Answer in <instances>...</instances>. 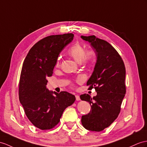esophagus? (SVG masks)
<instances>
[{
  "instance_id": "esophagus-1",
  "label": "esophagus",
  "mask_w": 147,
  "mask_h": 147,
  "mask_svg": "<svg viewBox=\"0 0 147 147\" xmlns=\"http://www.w3.org/2000/svg\"><path fill=\"white\" fill-rule=\"evenodd\" d=\"M76 100H77V101H79V100H80V98L79 95H76Z\"/></svg>"
}]
</instances>
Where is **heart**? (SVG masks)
Listing matches in <instances>:
<instances>
[{"label": "heart", "instance_id": "heart-1", "mask_svg": "<svg viewBox=\"0 0 147 147\" xmlns=\"http://www.w3.org/2000/svg\"><path fill=\"white\" fill-rule=\"evenodd\" d=\"M69 55L78 63L83 62L87 64L90 62L93 58V52L90 51H86L85 49L79 44L72 45L69 50ZM59 65V59L57 62V65Z\"/></svg>", "mask_w": 147, "mask_h": 147}]
</instances>
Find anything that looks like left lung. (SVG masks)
I'll use <instances>...</instances> for the list:
<instances>
[{
    "label": "left lung",
    "instance_id": "8db88e82",
    "mask_svg": "<svg viewBox=\"0 0 147 147\" xmlns=\"http://www.w3.org/2000/svg\"><path fill=\"white\" fill-rule=\"evenodd\" d=\"M81 38L90 43L96 54L94 70L87 85L89 88H94L97 93L93 98L85 94L80 96L82 100L91 105L90 112L82 117L81 121L86 129L100 131L109 127L119 115L126 93V71L121 57L109 42L95 35H82Z\"/></svg>",
    "mask_w": 147,
    "mask_h": 147
}]
</instances>
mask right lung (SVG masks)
I'll return each instance as SVG.
<instances>
[{
  "label": "right lung",
  "mask_w": 147,
  "mask_h": 147,
  "mask_svg": "<svg viewBox=\"0 0 147 147\" xmlns=\"http://www.w3.org/2000/svg\"><path fill=\"white\" fill-rule=\"evenodd\" d=\"M74 36L70 33L42 38L30 49L24 61L19 80V100L28 119L40 130L54 128L63 111L76 100V96L69 92L58 94L46 87V78L52 76L59 53Z\"/></svg>",
  "instance_id": "add662e5"
}]
</instances>
